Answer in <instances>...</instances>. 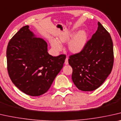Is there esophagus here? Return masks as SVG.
<instances>
[{
    "label": "esophagus",
    "mask_w": 121,
    "mask_h": 121,
    "mask_svg": "<svg viewBox=\"0 0 121 121\" xmlns=\"http://www.w3.org/2000/svg\"><path fill=\"white\" fill-rule=\"evenodd\" d=\"M65 65H68V60L67 57H66V59H65Z\"/></svg>",
    "instance_id": "1"
}]
</instances>
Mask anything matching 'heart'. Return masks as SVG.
I'll return each mask as SVG.
<instances>
[{
    "mask_svg": "<svg viewBox=\"0 0 121 121\" xmlns=\"http://www.w3.org/2000/svg\"><path fill=\"white\" fill-rule=\"evenodd\" d=\"M72 35V33L68 32L59 36L57 40L54 39H50V43L53 49L56 52L61 51L62 49V45L60 43L67 42L69 40ZM87 39V35L85 31H80L78 32L69 42L68 44L69 50L73 53L80 52L85 46Z\"/></svg>",
    "mask_w": 121,
    "mask_h": 121,
    "instance_id": "heart-1",
    "label": "heart"
}]
</instances>
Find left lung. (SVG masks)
<instances>
[{
	"label": "left lung",
	"instance_id": "1",
	"mask_svg": "<svg viewBox=\"0 0 121 121\" xmlns=\"http://www.w3.org/2000/svg\"><path fill=\"white\" fill-rule=\"evenodd\" d=\"M80 52L70 55L68 63L72 80L80 90L91 91L98 88L112 71L113 43L111 36L100 23Z\"/></svg>",
	"mask_w": 121,
	"mask_h": 121
}]
</instances>
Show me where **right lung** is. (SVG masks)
<instances>
[{"mask_svg":"<svg viewBox=\"0 0 121 121\" xmlns=\"http://www.w3.org/2000/svg\"><path fill=\"white\" fill-rule=\"evenodd\" d=\"M47 43L35 37L29 26L22 28L10 39L6 50L9 77L26 94L39 96L47 92L63 67L65 54L53 56Z\"/></svg>","mask_w":121,"mask_h":121,"instance_id":"right-lung-1","label":"right lung"}]
</instances>
